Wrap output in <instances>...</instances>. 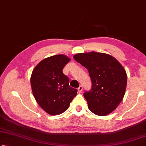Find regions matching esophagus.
<instances>
[{"label": "esophagus", "instance_id": "obj_1", "mask_svg": "<svg viewBox=\"0 0 146 146\" xmlns=\"http://www.w3.org/2000/svg\"><path fill=\"white\" fill-rule=\"evenodd\" d=\"M82 90H83V87H82V85H80V87L78 88V91L79 93H80V92H82Z\"/></svg>", "mask_w": 146, "mask_h": 146}]
</instances>
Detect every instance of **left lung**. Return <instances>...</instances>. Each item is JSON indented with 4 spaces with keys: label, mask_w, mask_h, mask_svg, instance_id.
<instances>
[{
    "label": "left lung",
    "mask_w": 146,
    "mask_h": 146,
    "mask_svg": "<svg viewBox=\"0 0 146 146\" xmlns=\"http://www.w3.org/2000/svg\"><path fill=\"white\" fill-rule=\"evenodd\" d=\"M73 58L88 70L92 82L91 89L84 94L88 108L96 115H108L123 98L127 82L126 71L109 54L80 53Z\"/></svg>",
    "instance_id": "1"
}]
</instances>
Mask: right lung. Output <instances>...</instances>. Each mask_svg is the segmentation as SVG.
I'll use <instances>...</instances> for the list:
<instances>
[{"mask_svg": "<svg viewBox=\"0 0 146 146\" xmlns=\"http://www.w3.org/2000/svg\"><path fill=\"white\" fill-rule=\"evenodd\" d=\"M70 59L62 54L43 59L31 73V89L37 103L45 112L58 115L66 111L76 96L77 89L69 85V78L62 73Z\"/></svg>", "mask_w": 146, "mask_h": 146, "instance_id": "1", "label": "right lung"}]
</instances>
